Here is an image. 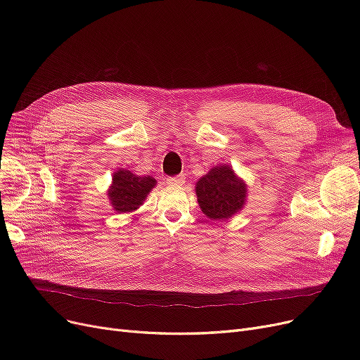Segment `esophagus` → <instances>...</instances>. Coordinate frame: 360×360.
<instances>
[{
	"instance_id": "1",
	"label": "esophagus",
	"mask_w": 360,
	"mask_h": 360,
	"mask_svg": "<svg viewBox=\"0 0 360 360\" xmlns=\"http://www.w3.org/2000/svg\"><path fill=\"white\" fill-rule=\"evenodd\" d=\"M167 184L169 185H184L185 184V176L184 175H178V176H172V178H167Z\"/></svg>"
}]
</instances>
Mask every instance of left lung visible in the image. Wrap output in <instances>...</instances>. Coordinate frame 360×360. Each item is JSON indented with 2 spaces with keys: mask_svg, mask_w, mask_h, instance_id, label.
Wrapping results in <instances>:
<instances>
[{
  "mask_svg": "<svg viewBox=\"0 0 360 360\" xmlns=\"http://www.w3.org/2000/svg\"><path fill=\"white\" fill-rule=\"evenodd\" d=\"M198 204L209 219H229L245 204L247 185H245L228 165L213 167L202 176L195 186Z\"/></svg>",
  "mask_w": 360,
  "mask_h": 360,
  "instance_id": "obj_1",
  "label": "left lung"
}]
</instances>
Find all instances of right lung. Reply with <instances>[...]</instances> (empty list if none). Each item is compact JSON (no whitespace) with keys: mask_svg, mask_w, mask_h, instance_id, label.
I'll return each instance as SVG.
<instances>
[{"mask_svg":"<svg viewBox=\"0 0 360 360\" xmlns=\"http://www.w3.org/2000/svg\"><path fill=\"white\" fill-rule=\"evenodd\" d=\"M155 185L156 181L151 176H137L127 169H121L113 174L108 195L113 209L118 213H128L139 209Z\"/></svg>","mask_w":360,"mask_h":360,"instance_id":"1","label":"right lung"}]
</instances>
